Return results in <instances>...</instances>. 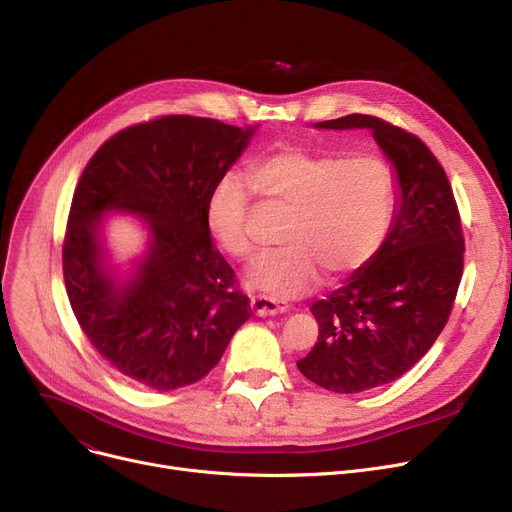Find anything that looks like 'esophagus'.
Returning a JSON list of instances; mask_svg holds the SVG:
<instances>
[{
  "label": "esophagus",
  "instance_id": "34e87169",
  "mask_svg": "<svg viewBox=\"0 0 512 512\" xmlns=\"http://www.w3.org/2000/svg\"><path fill=\"white\" fill-rule=\"evenodd\" d=\"M286 309H288V305L284 301H276L272 297H253L251 299V311L259 317L278 315V313H284Z\"/></svg>",
  "mask_w": 512,
  "mask_h": 512
}]
</instances>
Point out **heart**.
Masks as SVG:
<instances>
[{"instance_id":"1","label":"heart","mask_w":512,"mask_h":512,"mask_svg":"<svg viewBox=\"0 0 512 512\" xmlns=\"http://www.w3.org/2000/svg\"><path fill=\"white\" fill-rule=\"evenodd\" d=\"M249 176L265 199L290 209L282 230L286 245L257 255L247 267L251 288L299 297L324 272L344 278L382 247L394 211V176L384 159L278 147L259 155ZM249 207V184L238 174L220 176L205 203L213 240L236 259L251 253Z\"/></svg>"}]
</instances>
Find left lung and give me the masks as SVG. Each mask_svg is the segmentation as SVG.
<instances>
[{
  "mask_svg": "<svg viewBox=\"0 0 512 512\" xmlns=\"http://www.w3.org/2000/svg\"><path fill=\"white\" fill-rule=\"evenodd\" d=\"M313 126L371 130L396 178L382 247L328 299L311 305L319 338L297 361L313 384L357 394L398 380L432 348L461 284L465 240L450 182L415 134L365 114Z\"/></svg>",
  "mask_w": 512,
  "mask_h": 512,
  "instance_id": "left-lung-1",
  "label": "left lung"
}]
</instances>
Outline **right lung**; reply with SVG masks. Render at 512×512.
Listing matches in <instances>:
<instances>
[{
	"label": "right lung",
	"instance_id": "1",
	"mask_svg": "<svg viewBox=\"0 0 512 512\" xmlns=\"http://www.w3.org/2000/svg\"><path fill=\"white\" fill-rule=\"evenodd\" d=\"M211 118L166 116L118 132L74 191L62 251L66 292L97 353L134 384L170 392L203 380L251 317L211 245L205 203L253 139ZM143 221L146 249L118 264L110 214Z\"/></svg>",
	"mask_w": 512,
	"mask_h": 512
}]
</instances>
